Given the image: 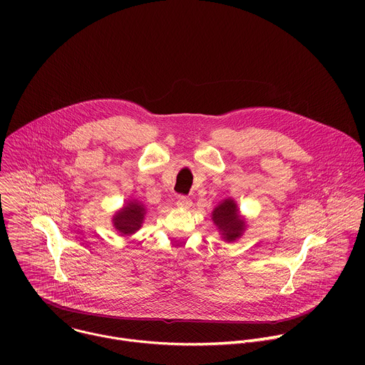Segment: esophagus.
Here are the masks:
<instances>
[{
  "label": "esophagus",
  "mask_w": 365,
  "mask_h": 365,
  "mask_svg": "<svg viewBox=\"0 0 365 365\" xmlns=\"http://www.w3.org/2000/svg\"><path fill=\"white\" fill-rule=\"evenodd\" d=\"M176 205L179 207H183V210H187V207H190V205H192V200L189 197H186V196H178Z\"/></svg>",
  "instance_id": "1"
}]
</instances>
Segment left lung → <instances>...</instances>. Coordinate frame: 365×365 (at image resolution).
<instances>
[{
  "label": "left lung",
  "instance_id": "1",
  "mask_svg": "<svg viewBox=\"0 0 365 365\" xmlns=\"http://www.w3.org/2000/svg\"><path fill=\"white\" fill-rule=\"evenodd\" d=\"M212 221L228 242L238 240L245 231V220L240 215V210L234 199H224L212 212Z\"/></svg>",
  "mask_w": 365,
  "mask_h": 365
}]
</instances>
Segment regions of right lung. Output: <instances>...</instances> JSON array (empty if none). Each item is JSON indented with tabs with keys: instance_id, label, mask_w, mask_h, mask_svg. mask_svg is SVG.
I'll use <instances>...</instances> for the list:
<instances>
[{
	"instance_id": "1",
	"label": "right lung",
	"mask_w": 365,
	"mask_h": 365,
	"mask_svg": "<svg viewBox=\"0 0 365 365\" xmlns=\"http://www.w3.org/2000/svg\"><path fill=\"white\" fill-rule=\"evenodd\" d=\"M145 215V206L140 200H128L123 210L113 217L114 228L121 235H131L141 228Z\"/></svg>"
}]
</instances>
